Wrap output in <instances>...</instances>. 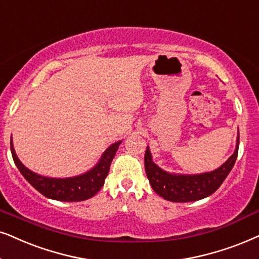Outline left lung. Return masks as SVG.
<instances>
[{"mask_svg": "<svg viewBox=\"0 0 259 259\" xmlns=\"http://www.w3.org/2000/svg\"><path fill=\"white\" fill-rule=\"evenodd\" d=\"M239 149L238 134L236 150L232 156L218 169L199 175L170 174L153 163L150 149L145 152V171L152 189L163 199L172 202H191L211 195L218 190L236 163Z\"/></svg>", "mask_w": 259, "mask_h": 259, "instance_id": "8db88e82", "label": "left lung"}]
</instances>
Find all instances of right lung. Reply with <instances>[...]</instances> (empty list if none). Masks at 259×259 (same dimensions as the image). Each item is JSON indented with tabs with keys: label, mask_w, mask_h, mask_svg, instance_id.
<instances>
[{
	"label": "right lung",
	"mask_w": 259,
	"mask_h": 259,
	"mask_svg": "<svg viewBox=\"0 0 259 259\" xmlns=\"http://www.w3.org/2000/svg\"><path fill=\"white\" fill-rule=\"evenodd\" d=\"M120 144L121 142H116L110 145L102 154L100 162L92 170L78 175V176L66 177V179L45 177L27 169L16 156L12 140L11 151L15 165L18 166L20 172L40 194L52 200L78 202V201L88 200L99 193V190L105 184V180L109 172L110 163H112Z\"/></svg>",
	"instance_id": "1"
}]
</instances>
